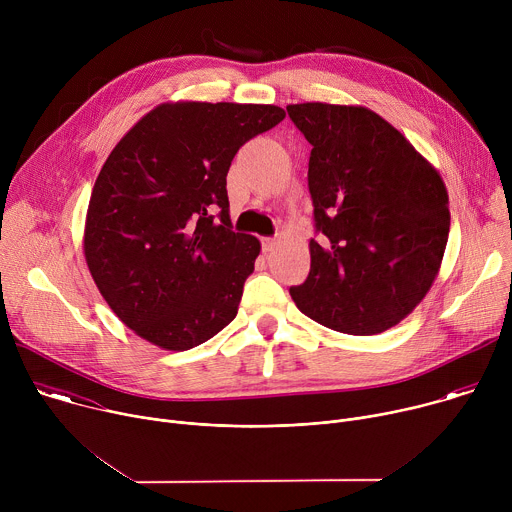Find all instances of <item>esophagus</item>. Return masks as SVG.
Wrapping results in <instances>:
<instances>
[{"label": "esophagus", "mask_w": 512, "mask_h": 512, "mask_svg": "<svg viewBox=\"0 0 512 512\" xmlns=\"http://www.w3.org/2000/svg\"><path fill=\"white\" fill-rule=\"evenodd\" d=\"M261 245H263V251H265V253H269V251H273V249H275V245H277V239L265 237V239H261Z\"/></svg>", "instance_id": "1"}]
</instances>
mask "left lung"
<instances>
[{
    "label": "left lung",
    "mask_w": 512,
    "mask_h": 512,
    "mask_svg": "<svg viewBox=\"0 0 512 512\" xmlns=\"http://www.w3.org/2000/svg\"><path fill=\"white\" fill-rule=\"evenodd\" d=\"M312 145L308 188L320 239L289 296L318 324L371 336L399 324L440 271L448 190L437 170L381 115L358 105H287Z\"/></svg>",
    "instance_id": "left-lung-1"
}]
</instances>
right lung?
Instances as JSON below:
<instances>
[{"label": "right lung", "instance_id": "obj_1", "mask_svg": "<svg viewBox=\"0 0 512 512\" xmlns=\"http://www.w3.org/2000/svg\"><path fill=\"white\" fill-rule=\"evenodd\" d=\"M283 117L275 105L164 103L109 154L83 249L101 296L143 340L188 350L235 320L261 243L231 227L227 174Z\"/></svg>", "mask_w": 512, "mask_h": 512}]
</instances>
